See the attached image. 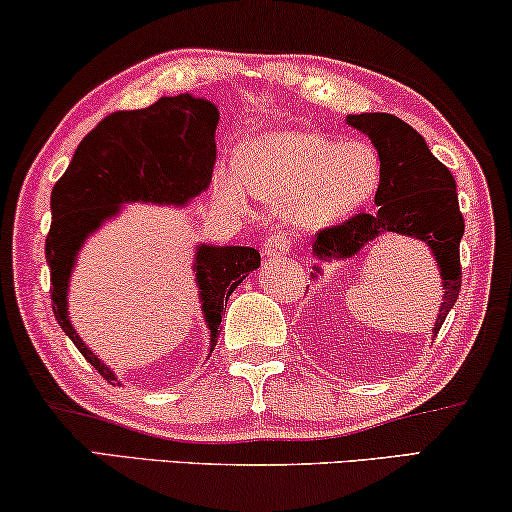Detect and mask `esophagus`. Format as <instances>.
I'll return each mask as SVG.
<instances>
[{"instance_id":"1","label":"esophagus","mask_w":512,"mask_h":512,"mask_svg":"<svg viewBox=\"0 0 512 512\" xmlns=\"http://www.w3.org/2000/svg\"><path fill=\"white\" fill-rule=\"evenodd\" d=\"M290 248H292V241L287 239L285 234H271L269 239L264 241L262 253H264L266 257H280V255L290 253Z\"/></svg>"}]
</instances>
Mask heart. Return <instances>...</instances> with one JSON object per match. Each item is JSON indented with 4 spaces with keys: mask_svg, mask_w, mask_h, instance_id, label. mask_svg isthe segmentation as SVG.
<instances>
[{
    "mask_svg": "<svg viewBox=\"0 0 512 512\" xmlns=\"http://www.w3.org/2000/svg\"><path fill=\"white\" fill-rule=\"evenodd\" d=\"M380 183L376 148L364 141L329 139L304 129H271L248 136L239 148V174L222 169L215 187L234 206L243 185L273 206H285L299 227H325L355 213Z\"/></svg>",
    "mask_w": 512,
    "mask_h": 512,
    "instance_id": "b5f03b06",
    "label": "heart"
}]
</instances>
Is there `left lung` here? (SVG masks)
Listing matches in <instances>:
<instances>
[{"label":"left lung","mask_w":512,"mask_h":512,"mask_svg":"<svg viewBox=\"0 0 512 512\" xmlns=\"http://www.w3.org/2000/svg\"><path fill=\"white\" fill-rule=\"evenodd\" d=\"M348 125L369 136L378 150V208L320 229L313 246L315 255L320 259L352 257L364 243L385 232L415 236L427 243L436 255L445 290L434 325L436 336L462 290L459 241L464 236V215L459 211L455 178L431 155L422 136L397 115H348Z\"/></svg>","instance_id":"1"}]
</instances>
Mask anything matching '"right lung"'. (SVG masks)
<instances>
[{
	"mask_svg": "<svg viewBox=\"0 0 512 512\" xmlns=\"http://www.w3.org/2000/svg\"><path fill=\"white\" fill-rule=\"evenodd\" d=\"M218 109L190 95L162 97L148 109L106 115L76 148L74 160L50 194L53 222L46 236L50 299L57 325L78 352L111 383L109 366L81 341L67 315V287L74 257L92 229L125 201L185 204L211 183ZM259 266L255 248L199 246L197 285L201 311L211 327V350L220 336L222 311L243 278Z\"/></svg>",
	"mask_w": 512,
	"mask_h": 512,
	"instance_id": "right-lung-1",
	"label": "right lung"
}]
</instances>
